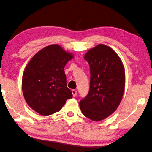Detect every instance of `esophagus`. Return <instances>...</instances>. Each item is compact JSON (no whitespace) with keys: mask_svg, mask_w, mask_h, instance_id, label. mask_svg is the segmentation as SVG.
Masks as SVG:
<instances>
[{"mask_svg":"<svg viewBox=\"0 0 152 152\" xmlns=\"http://www.w3.org/2000/svg\"><path fill=\"white\" fill-rule=\"evenodd\" d=\"M72 94H73V96H77V91L75 90H72Z\"/></svg>","mask_w":152,"mask_h":152,"instance_id":"34e87169","label":"esophagus"}]
</instances>
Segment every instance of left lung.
Instances as JSON below:
<instances>
[{
	"label": "left lung",
	"instance_id": "left-lung-1",
	"mask_svg": "<svg viewBox=\"0 0 152 152\" xmlns=\"http://www.w3.org/2000/svg\"><path fill=\"white\" fill-rule=\"evenodd\" d=\"M84 58L90 64V90L79 107L83 115L98 122L113 113L122 100L124 68L118 54L103 44L91 49Z\"/></svg>",
	"mask_w": 152,
	"mask_h": 152
}]
</instances>
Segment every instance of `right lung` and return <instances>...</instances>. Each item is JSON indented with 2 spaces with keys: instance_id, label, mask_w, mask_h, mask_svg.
Returning <instances> with one entry per match:
<instances>
[{
  "instance_id": "right-lung-1",
  "label": "right lung",
  "mask_w": 152,
  "mask_h": 152,
  "mask_svg": "<svg viewBox=\"0 0 152 152\" xmlns=\"http://www.w3.org/2000/svg\"><path fill=\"white\" fill-rule=\"evenodd\" d=\"M73 58L58 45L47 46L27 64L22 77V92L27 104L40 115L59 111L73 97L67 88L64 66Z\"/></svg>"
}]
</instances>
